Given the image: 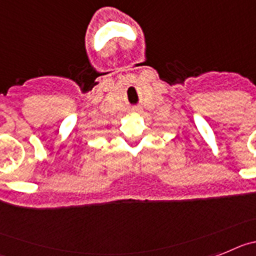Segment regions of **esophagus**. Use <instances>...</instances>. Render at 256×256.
<instances>
[{"label":"esophagus","instance_id":"esophagus-1","mask_svg":"<svg viewBox=\"0 0 256 256\" xmlns=\"http://www.w3.org/2000/svg\"><path fill=\"white\" fill-rule=\"evenodd\" d=\"M140 112H142L140 108H134V110H132V113H140Z\"/></svg>","mask_w":256,"mask_h":256}]
</instances>
